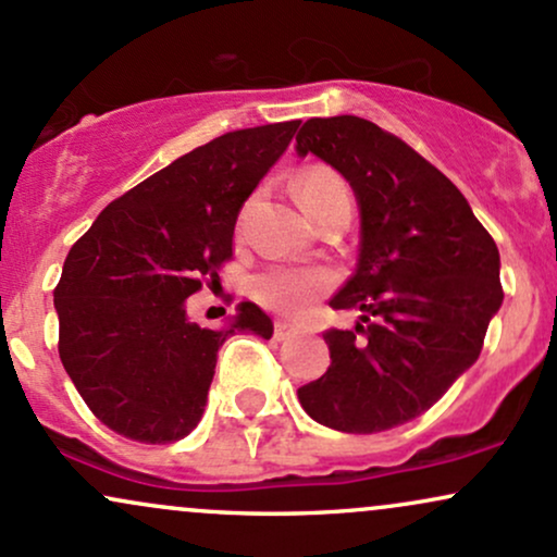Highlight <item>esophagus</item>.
<instances>
[{
  "label": "esophagus",
  "instance_id": "34e87169",
  "mask_svg": "<svg viewBox=\"0 0 557 557\" xmlns=\"http://www.w3.org/2000/svg\"><path fill=\"white\" fill-rule=\"evenodd\" d=\"M293 335H296V327H293L290 322H283V319L274 322V341H287V337Z\"/></svg>",
  "mask_w": 557,
  "mask_h": 557
}]
</instances>
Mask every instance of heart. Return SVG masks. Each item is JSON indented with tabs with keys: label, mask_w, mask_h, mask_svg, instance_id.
<instances>
[{
	"label": "heart",
	"mask_w": 557,
	"mask_h": 557,
	"mask_svg": "<svg viewBox=\"0 0 557 557\" xmlns=\"http://www.w3.org/2000/svg\"><path fill=\"white\" fill-rule=\"evenodd\" d=\"M300 207L311 216H317L330 209L337 201H350L348 188L330 168H309L300 172L293 183ZM330 285V277L319 270H304V267H270L259 272L251 283V296L267 309L280 311V314H300L306 306L314 300L324 287Z\"/></svg>",
	"instance_id": "heart-1"
}]
</instances>
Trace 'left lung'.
Listing matches in <instances>:
<instances>
[{"mask_svg":"<svg viewBox=\"0 0 557 557\" xmlns=\"http://www.w3.org/2000/svg\"><path fill=\"white\" fill-rule=\"evenodd\" d=\"M296 154L341 172L361 216L356 272L330 300L361 317L324 332L332 363L298 400L330 430H393L474 367L503 304L500 251L461 190L369 120H306Z\"/></svg>","mask_w":557,"mask_h":557,"instance_id":"1","label":"left lung"}]
</instances>
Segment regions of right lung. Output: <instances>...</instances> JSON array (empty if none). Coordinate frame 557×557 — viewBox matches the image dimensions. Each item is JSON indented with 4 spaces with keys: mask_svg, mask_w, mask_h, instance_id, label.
I'll return each mask as SVG.
<instances>
[{
    "mask_svg": "<svg viewBox=\"0 0 557 557\" xmlns=\"http://www.w3.org/2000/svg\"><path fill=\"white\" fill-rule=\"evenodd\" d=\"M300 120L198 146L112 201L70 248L54 290L60 359L94 417L138 443H177L207 408L216 354L235 332L270 341L251 300L216 330L185 300L220 280L240 207L290 144Z\"/></svg>",
    "mask_w": 557,
    "mask_h": 557,
    "instance_id": "right-lung-1",
    "label": "right lung"
}]
</instances>
